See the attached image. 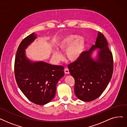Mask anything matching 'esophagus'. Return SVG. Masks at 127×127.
Returning <instances> with one entry per match:
<instances>
[{"mask_svg": "<svg viewBox=\"0 0 127 127\" xmlns=\"http://www.w3.org/2000/svg\"><path fill=\"white\" fill-rule=\"evenodd\" d=\"M64 73L65 74H68L69 73V69L67 68H65L64 69Z\"/></svg>", "mask_w": 127, "mask_h": 127, "instance_id": "34e87169", "label": "esophagus"}]
</instances>
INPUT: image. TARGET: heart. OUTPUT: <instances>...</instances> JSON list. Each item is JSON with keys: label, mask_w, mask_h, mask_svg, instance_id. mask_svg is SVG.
Returning <instances> with one entry per match:
<instances>
[{"label": "heart", "mask_w": 127, "mask_h": 127, "mask_svg": "<svg viewBox=\"0 0 127 127\" xmlns=\"http://www.w3.org/2000/svg\"><path fill=\"white\" fill-rule=\"evenodd\" d=\"M86 42L82 38L77 35H69L64 37L59 43V48L63 51H66L67 58L71 61H76L84 51ZM54 57L57 60L62 58V54L59 50H55Z\"/></svg>", "instance_id": "heart-1"}]
</instances>
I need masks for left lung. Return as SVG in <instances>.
<instances>
[{
    "label": "left lung",
    "mask_w": 127,
    "mask_h": 127,
    "mask_svg": "<svg viewBox=\"0 0 127 127\" xmlns=\"http://www.w3.org/2000/svg\"><path fill=\"white\" fill-rule=\"evenodd\" d=\"M96 48L100 50L97 59L93 60L91 55ZM113 64V54L109 50L107 41L98 32L95 45L68 65L70 75L75 79L76 96L84 102L92 101L100 96L112 78Z\"/></svg>",
    "instance_id": "obj_1"
}]
</instances>
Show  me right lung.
<instances>
[{
	"label": "right lung",
	"mask_w": 127,
	"mask_h": 127,
	"mask_svg": "<svg viewBox=\"0 0 127 127\" xmlns=\"http://www.w3.org/2000/svg\"><path fill=\"white\" fill-rule=\"evenodd\" d=\"M36 37L33 32L20 43L15 58L14 75L25 96L32 102L43 105L54 97L58 82L64 75V67L42 61L33 62L26 58L25 49Z\"/></svg>",
	"instance_id": "add662e5"
}]
</instances>
